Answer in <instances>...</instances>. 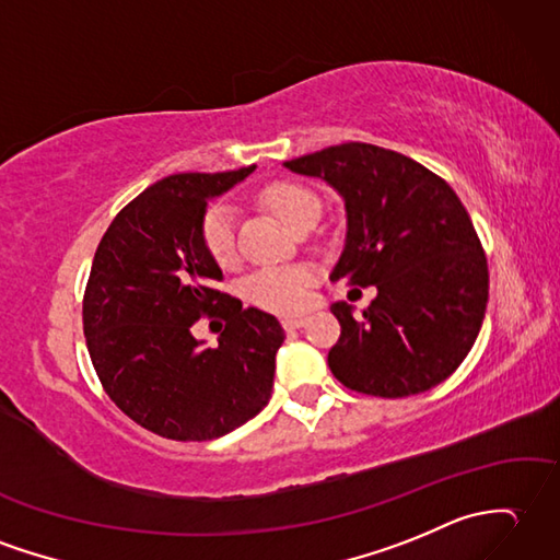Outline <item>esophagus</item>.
<instances>
[{
    "instance_id": "esophagus-1",
    "label": "esophagus",
    "mask_w": 560,
    "mask_h": 560,
    "mask_svg": "<svg viewBox=\"0 0 560 560\" xmlns=\"http://www.w3.org/2000/svg\"><path fill=\"white\" fill-rule=\"evenodd\" d=\"M305 324H307V319H305V317H289V319H283V329L293 331V329H301V327H305Z\"/></svg>"
}]
</instances>
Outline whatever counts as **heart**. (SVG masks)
<instances>
[{"label": "heart", "instance_id": "b5f03b06", "mask_svg": "<svg viewBox=\"0 0 560 560\" xmlns=\"http://www.w3.org/2000/svg\"><path fill=\"white\" fill-rule=\"evenodd\" d=\"M262 198L271 207V212L291 229L307 214H319V200L315 198V192H310L303 186L275 184L265 190ZM202 243L221 267L236 259V207L224 200L205 212ZM315 279L317 271L312 265L262 267L245 281V293L259 307L279 312V315H291V312L307 305Z\"/></svg>", "mask_w": 560, "mask_h": 560}]
</instances>
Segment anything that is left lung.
Listing matches in <instances>:
<instances>
[{"mask_svg": "<svg viewBox=\"0 0 560 560\" xmlns=\"http://www.w3.org/2000/svg\"><path fill=\"white\" fill-rule=\"evenodd\" d=\"M339 192L346 238L329 279L374 285L362 317L331 305L341 339L329 368L360 394L402 398L458 370L482 329L489 269L460 198L422 164L368 142H343L283 162Z\"/></svg>", "mask_w": 560, "mask_h": 560, "instance_id": "obj_1", "label": "left lung"}]
</instances>
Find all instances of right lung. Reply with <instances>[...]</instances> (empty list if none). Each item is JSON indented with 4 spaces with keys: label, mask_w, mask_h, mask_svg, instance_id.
Listing matches in <instances>:
<instances>
[{
    "label": "right lung",
    "mask_w": 560,
    "mask_h": 560,
    "mask_svg": "<svg viewBox=\"0 0 560 560\" xmlns=\"http://www.w3.org/2000/svg\"><path fill=\"white\" fill-rule=\"evenodd\" d=\"M253 172L166 176L128 202L97 245L83 301L90 358L116 406L160 436H224L271 398L283 327L236 298L218 308L221 269L202 243L207 205ZM217 308L228 327L207 349L191 324Z\"/></svg>",
    "instance_id": "1"
}]
</instances>
